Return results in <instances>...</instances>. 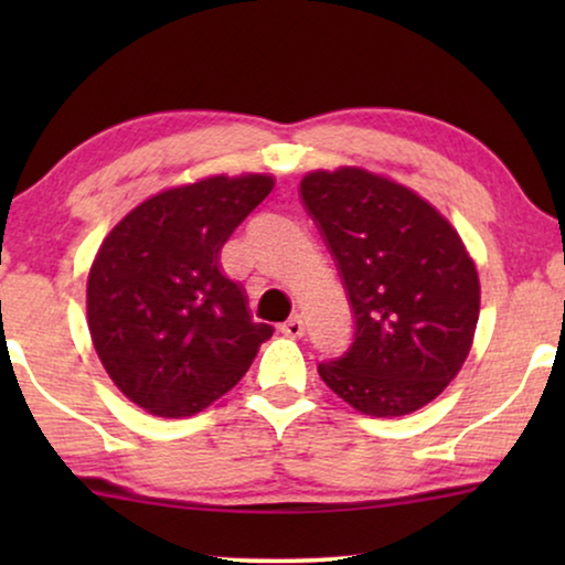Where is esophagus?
<instances>
[{"mask_svg": "<svg viewBox=\"0 0 565 565\" xmlns=\"http://www.w3.org/2000/svg\"><path fill=\"white\" fill-rule=\"evenodd\" d=\"M280 331L285 337H292V339H298V337H303L306 334V323H303V316H290L288 321L282 323L280 327Z\"/></svg>", "mask_w": 565, "mask_h": 565, "instance_id": "obj_1", "label": "esophagus"}]
</instances>
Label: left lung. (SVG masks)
I'll use <instances>...</instances> for the list:
<instances>
[{
  "instance_id": "obj_1",
  "label": "left lung",
  "mask_w": 565,
  "mask_h": 565,
  "mask_svg": "<svg viewBox=\"0 0 565 565\" xmlns=\"http://www.w3.org/2000/svg\"><path fill=\"white\" fill-rule=\"evenodd\" d=\"M300 198L354 313L350 350L321 362V381L360 414L427 406L460 373L481 308L458 231L414 190L358 167L306 174Z\"/></svg>"
}]
</instances>
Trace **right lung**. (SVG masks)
I'll use <instances>...</instances> for the list:
<instances>
[{
	"label": "right lung",
	"instance_id": "right-lung-1",
	"mask_svg": "<svg viewBox=\"0 0 565 565\" xmlns=\"http://www.w3.org/2000/svg\"><path fill=\"white\" fill-rule=\"evenodd\" d=\"M275 188L269 174L207 177L134 207L99 246L87 280L97 358L134 404L192 416L242 381L269 323L221 273L234 228Z\"/></svg>",
	"mask_w": 565,
	"mask_h": 565
}]
</instances>
